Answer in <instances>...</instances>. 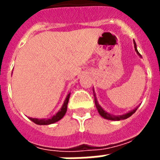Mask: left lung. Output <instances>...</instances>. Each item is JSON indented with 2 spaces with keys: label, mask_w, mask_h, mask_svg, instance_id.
Returning a JSON list of instances; mask_svg holds the SVG:
<instances>
[{
  "label": "left lung",
  "mask_w": 160,
  "mask_h": 160,
  "mask_svg": "<svg viewBox=\"0 0 160 160\" xmlns=\"http://www.w3.org/2000/svg\"><path fill=\"white\" fill-rule=\"evenodd\" d=\"M134 49H135V51L138 53V55H141L139 53V51H137L136 44H135V42H134ZM95 106H96V108H97L98 109V112H99V114H100L103 118H105V119H110V120H120V119H127V118H129V116H131L132 114H134V112L137 110V109H138V107H137V108H135V109L131 110V111H129V113H127V114H123V115H119V116H114V115H112V114H108L107 112H105V110H104V109H103L100 105H99V104L97 103V100H96L95 97Z\"/></svg>",
  "instance_id": "1"
}]
</instances>
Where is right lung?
I'll return each instance as SVG.
<instances>
[{
	"mask_svg": "<svg viewBox=\"0 0 160 160\" xmlns=\"http://www.w3.org/2000/svg\"><path fill=\"white\" fill-rule=\"evenodd\" d=\"M70 94L69 93L68 95L66 96V99H65V102H64V105H63L62 108L60 109V111L58 112L57 114L54 115L52 118L51 119H36V118H30L31 121H33L35 124H41V125H43V124H53L55 122H57L58 120H60L63 118V116L65 115V113H66V110H67V105L68 102H69V99H70Z\"/></svg>",
	"mask_w": 160,
	"mask_h": 160,
	"instance_id": "obj_1",
	"label": "right lung"
}]
</instances>
